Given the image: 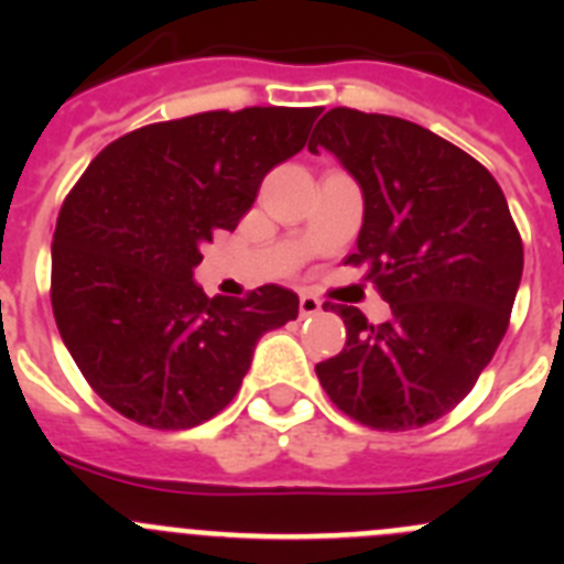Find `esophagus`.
I'll list each match as a JSON object with an SVG mask.
<instances>
[{
  "label": "esophagus",
  "instance_id": "esophagus-1",
  "mask_svg": "<svg viewBox=\"0 0 564 564\" xmlns=\"http://www.w3.org/2000/svg\"><path fill=\"white\" fill-rule=\"evenodd\" d=\"M299 311H302V316H316V313H322V302L313 293H302L299 296Z\"/></svg>",
  "mask_w": 564,
  "mask_h": 564
}]
</instances>
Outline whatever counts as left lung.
I'll return each instance as SVG.
<instances>
[{
  "mask_svg": "<svg viewBox=\"0 0 564 564\" xmlns=\"http://www.w3.org/2000/svg\"><path fill=\"white\" fill-rule=\"evenodd\" d=\"M338 158L364 194L350 265H367L392 316L338 307L347 344L316 364L344 415L381 432L437 421L471 392L508 330L522 239L486 166L403 118L336 107L307 143Z\"/></svg>",
  "mask_w": 564,
  "mask_h": 564,
  "instance_id": "1",
  "label": "left lung"
}]
</instances>
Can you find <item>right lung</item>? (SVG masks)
Segmentation results:
<instances>
[{
	"label": "right lung",
	"instance_id": "1",
	"mask_svg": "<svg viewBox=\"0 0 564 564\" xmlns=\"http://www.w3.org/2000/svg\"><path fill=\"white\" fill-rule=\"evenodd\" d=\"M322 107H248L149 123L109 143L67 194L53 234V316L89 387L149 430L226 410L268 330L299 296L262 285L208 299L200 248L234 231L259 183L302 152Z\"/></svg>",
	"mask_w": 564,
	"mask_h": 564
}]
</instances>
